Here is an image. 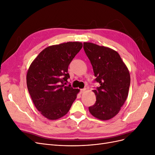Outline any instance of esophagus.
I'll return each instance as SVG.
<instances>
[{"label": "esophagus", "mask_w": 155, "mask_h": 155, "mask_svg": "<svg viewBox=\"0 0 155 155\" xmlns=\"http://www.w3.org/2000/svg\"><path fill=\"white\" fill-rule=\"evenodd\" d=\"M85 91H86V88H82V89H81V90H80V92L81 93H83Z\"/></svg>", "instance_id": "esophagus-1"}]
</instances>
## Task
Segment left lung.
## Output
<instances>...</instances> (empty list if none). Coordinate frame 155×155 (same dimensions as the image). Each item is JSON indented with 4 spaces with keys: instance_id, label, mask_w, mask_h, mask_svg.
<instances>
[{
    "instance_id": "obj_1",
    "label": "left lung",
    "mask_w": 155,
    "mask_h": 155,
    "mask_svg": "<svg viewBox=\"0 0 155 155\" xmlns=\"http://www.w3.org/2000/svg\"><path fill=\"white\" fill-rule=\"evenodd\" d=\"M83 48L93 68L95 81L100 87L93 92L96 101L88 107L95 118L107 120L120 110L128 96L129 72L115 50L92 43H84Z\"/></svg>"
}]
</instances>
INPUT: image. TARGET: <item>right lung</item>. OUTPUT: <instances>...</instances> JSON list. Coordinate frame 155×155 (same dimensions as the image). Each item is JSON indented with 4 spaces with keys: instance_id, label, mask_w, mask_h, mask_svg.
I'll list each match as a JSON object with an SVG mask.
<instances>
[{
    "instance_id": "obj_1",
    "label": "right lung",
    "mask_w": 155,
    "mask_h": 155,
    "mask_svg": "<svg viewBox=\"0 0 155 155\" xmlns=\"http://www.w3.org/2000/svg\"><path fill=\"white\" fill-rule=\"evenodd\" d=\"M79 42L53 45L44 49L30 64L26 75L28 90L41 114L51 120L67 114L79 89L67 85L68 68L82 48Z\"/></svg>"
}]
</instances>
